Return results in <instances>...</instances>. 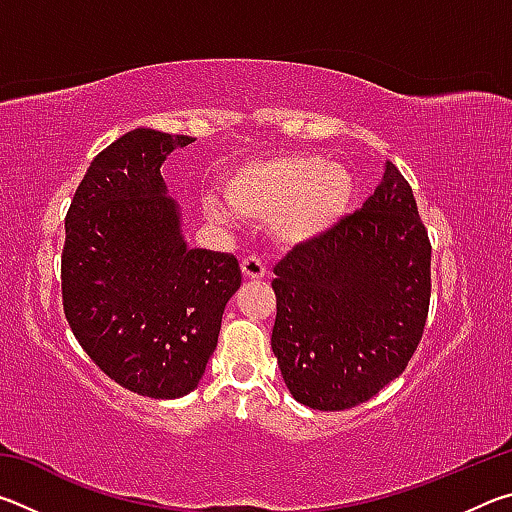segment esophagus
I'll return each instance as SVG.
<instances>
[{
    "instance_id": "obj_1",
    "label": "esophagus",
    "mask_w": 512,
    "mask_h": 512,
    "mask_svg": "<svg viewBox=\"0 0 512 512\" xmlns=\"http://www.w3.org/2000/svg\"><path fill=\"white\" fill-rule=\"evenodd\" d=\"M241 271L248 277V280H262L266 273V266L257 255H250L241 259Z\"/></svg>"
}]
</instances>
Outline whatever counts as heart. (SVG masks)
Masks as SVG:
<instances>
[{
  "label": "heart",
  "instance_id": "heart-1",
  "mask_svg": "<svg viewBox=\"0 0 512 512\" xmlns=\"http://www.w3.org/2000/svg\"><path fill=\"white\" fill-rule=\"evenodd\" d=\"M225 198L246 219H275L287 244H309L348 214L354 178L314 153H289L241 164L225 178ZM221 216V210H214Z\"/></svg>",
  "mask_w": 512,
  "mask_h": 512
}]
</instances>
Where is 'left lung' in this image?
<instances>
[{
	"label": "left lung",
	"instance_id": "obj_1",
	"mask_svg": "<svg viewBox=\"0 0 512 512\" xmlns=\"http://www.w3.org/2000/svg\"><path fill=\"white\" fill-rule=\"evenodd\" d=\"M273 271L271 348L300 404L352 409L402 375L427 325L431 241L393 162L359 212Z\"/></svg>",
	"mask_w": 512,
	"mask_h": 512
}]
</instances>
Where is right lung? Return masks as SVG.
<instances>
[{"mask_svg":"<svg viewBox=\"0 0 512 512\" xmlns=\"http://www.w3.org/2000/svg\"><path fill=\"white\" fill-rule=\"evenodd\" d=\"M187 135L135 128L85 171L65 216L60 289L88 357L155 400L192 393L241 284L235 255L187 248L160 167Z\"/></svg>","mask_w":512,"mask_h":512,"instance_id":"add662e5","label":"right lung"}]
</instances>
